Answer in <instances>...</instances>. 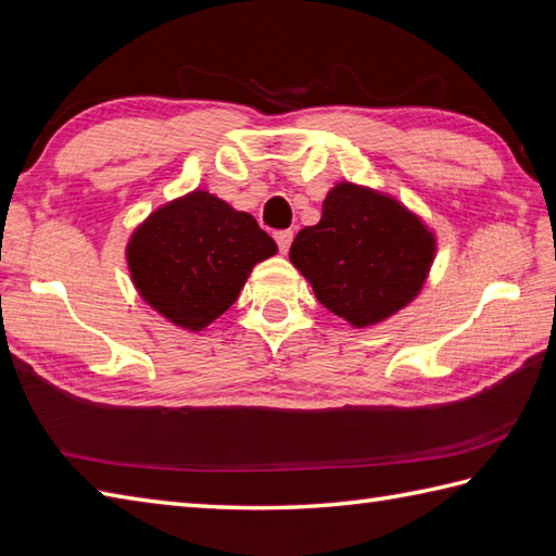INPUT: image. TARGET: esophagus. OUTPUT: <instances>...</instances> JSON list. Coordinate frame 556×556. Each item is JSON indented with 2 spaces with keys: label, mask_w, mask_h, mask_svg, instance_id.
Here are the masks:
<instances>
[{
  "label": "esophagus",
  "mask_w": 556,
  "mask_h": 556,
  "mask_svg": "<svg viewBox=\"0 0 556 556\" xmlns=\"http://www.w3.org/2000/svg\"><path fill=\"white\" fill-rule=\"evenodd\" d=\"M275 239H277V247H279V251H281V253H287V251H289V247H291V241H293V231H291V229H281V231H277Z\"/></svg>",
  "instance_id": "obj_1"
}]
</instances>
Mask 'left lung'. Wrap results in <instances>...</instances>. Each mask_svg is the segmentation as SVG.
Instances as JSON below:
<instances>
[{
    "label": "left lung",
    "instance_id": "obj_1",
    "mask_svg": "<svg viewBox=\"0 0 556 556\" xmlns=\"http://www.w3.org/2000/svg\"><path fill=\"white\" fill-rule=\"evenodd\" d=\"M435 255L433 231L397 199L339 182L289 257L317 301L357 329L389 319L417 299Z\"/></svg>",
    "mask_w": 556,
    "mask_h": 556
}]
</instances>
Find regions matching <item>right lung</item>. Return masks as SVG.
Returning <instances> with one entry per match:
<instances>
[{"label": "right lung", "mask_w": 556, "mask_h": 556, "mask_svg": "<svg viewBox=\"0 0 556 556\" xmlns=\"http://www.w3.org/2000/svg\"><path fill=\"white\" fill-rule=\"evenodd\" d=\"M132 283L175 327L203 331L239 299L251 269L277 253L255 217L193 189L153 211L127 241Z\"/></svg>", "instance_id": "right-lung-1"}]
</instances>
